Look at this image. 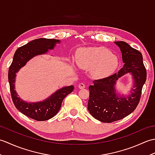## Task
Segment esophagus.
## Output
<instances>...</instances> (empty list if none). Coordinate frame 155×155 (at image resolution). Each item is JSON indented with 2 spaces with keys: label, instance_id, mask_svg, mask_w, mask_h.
Returning a JSON list of instances; mask_svg holds the SVG:
<instances>
[{
  "label": "esophagus",
  "instance_id": "1",
  "mask_svg": "<svg viewBox=\"0 0 155 155\" xmlns=\"http://www.w3.org/2000/svg\"><path fill=\"white\" fill-rule=\"evenodd\" d=\"M78 88H81V89H83V88H85V84L83 83H80L79 84H78Z\"/></svg>",
  "mask_w": 155,
  "mask_h": 155
}]
</instances>
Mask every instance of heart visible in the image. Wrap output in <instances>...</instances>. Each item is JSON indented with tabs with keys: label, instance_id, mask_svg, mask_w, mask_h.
<instances>
[{
	"label": "heart",
	"instance_id": "obj_1",
	"mask_svg": "<svg viewBox=\"0 0 155 155\" xmlns=\"http://www.w3.org/2000/svg\"><path fill=\"white\" fill-rule=\"evenodd\" d=\"M76 62L81 68L91 69L92 74L96 78H104L113 74L119 64L117 56L103 47L78 49Z\"/></svg>",
	"mask_w": 155,
	"mask_h": 155
}]
</instances>
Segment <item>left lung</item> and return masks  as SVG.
Returning a JSON list of instances; mask_svg holds the SVG:
<instances>
[{
	"instance_id": "8db88e82",
	"label": "left lung",
	"mask_w": 155,
	"mask_h": 155,
	"mask_svg": "<svg viewBox=\"0 0 155 155\" xmlns=\"http://www.w3.org/2000/svg\"><path fill=\"white\" fill-rule=\"evenodd\" d=\"M114 43L120 49L124 63L123 67L117 73L94 80L93 84L88 87V111L94 118L107 123L123 119L135 110L147 79V71L140 52L124 41ZM127 73L133 76L134 88L128 96H120L116 93L114 85L118 78Z\"/></svg>"
}]
</instances>
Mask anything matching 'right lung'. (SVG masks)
Returning a JSON list of instances; mask_svg holds the SVG:
<instances>
[{"label": "right lung", "mask_w": 155, "mask_h": 155, "mask_svg": "<svg viewBox=\"0 0 155 155\" xmlns=\"http://www.w3.org/2000/svg\"><path fill=\"white\" fill-rule=\"evenodd\" d=\"M60 42L58 39L41 38L28 42L16 51L8 69V77L13 103L21 113L36 120H47L55 116L60 110L62 101L66 96L72 93L74 86L62 88L43 101L28 103L21 99L15 90L16 73L30 59L37 55L47 53L48 50L53 49L56 43Z\"/></svg>", "instance_id": "obj_1"}]
</instances>
